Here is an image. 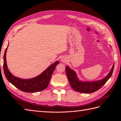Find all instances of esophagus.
I'll return each mask as SVG.
<instances>
[{
    "label": "esophagus",
    "mask_w": 121,
    "mask_h": 121,
    "mask_svg": "<svg viewBox=\"0 0 121 121\" xmlns=\"http://www.w3.org/2000/svg\"><path fill=\"white\" fill-rule=\"evenodd\" d=\"M65 60H65V58H63V57L61 59V61L62 62H64V61H65Z\"/></svg>",
    "instance_id": "esophagus-1"
}]
</instances>
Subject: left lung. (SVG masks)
I'll list each match as a JSON object with an SVG mask.
<instances>
[{
	"mask_svg": "<svg viewBox=\"0 0 121 121\" xmlns=\"http://www.w3.org/2000/svg\"><path fill=\"white\" fill-rule=\"evenodd\" d=\"M113 68L114 65H113L111 71L104 78L101 80L94 81H84L80 80L76 73L68 65L65 67V70L69 81L73 89L77 92L83 93H91L99 89L111 78Z\"/></svg>",
	"mask_w": 121,
	"mask_h": 121,
	"instance_id": "8db88e82",
	"label": "left lung"
}]
</instances>
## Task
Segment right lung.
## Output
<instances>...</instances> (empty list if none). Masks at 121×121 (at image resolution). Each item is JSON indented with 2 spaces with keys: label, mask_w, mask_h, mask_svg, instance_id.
I'll return each instance as SVG.
<instances>
[{
  "label": "right lung",
  "mask_w": 121,
  "mask_h": 121,
  "mask_svg": "<svg viewBox=\"0 0 121 121\" xmlns=\"http://www.w3.org/2000/svg\"><path fill=\"white\" fill-rule=\"evenodd\" d=\"M9 46V44H8ZM6 48L3 56V71L7 80L20 90L28 93L37 92L44 90L48 86L51 77L59 61H56L51 65L39 75L30 79H22L14 76L8 69L6 64Z\"/></svg>",
  "instance_id": "obj_1"
}]
</instances>
